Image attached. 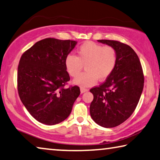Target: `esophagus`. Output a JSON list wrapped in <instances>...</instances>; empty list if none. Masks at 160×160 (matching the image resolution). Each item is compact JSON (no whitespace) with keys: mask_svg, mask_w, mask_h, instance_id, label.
I'll return each mask as SVG.
<instances>
[{"mask_svg":"<svg viewBox=\"0 0 160 160\" xmlns=\"http://www.w3.org/2000/svg\"><path fill=\"white\" fill-rule=\"evenodd\" d=\"M88 91V90L85 88H80V92L81 93H84V92Z\"/></svg>","mask_w":160,"mask_h":160,"instance_id":"esophagus-1","label":"esophagus"}]
</instances>
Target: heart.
I'll return each instance as SVG.
<instances>
[{
    "label": "heart",
    "instance_id": "heart-1",
    "mask_svg": "<svg viewBox=\"0 0 160 160\" xmlns=\"http://www.w3.org/2000/svg\"><path fill=\"white\" fill-rule=\"evenodd\" d=\"M117 63V53L111 46L85 42L77 49V57L68 54L65 59L67 72L72 78L79 75L85 65V71L73 82L80 87L93 85L98 79L105 80L113 72Z\"/></svg>",
    "mask_w": 160,
    "mask_h": 160
}]
</instances>
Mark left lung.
I'll return each mask as SVG.
<instances>
[{
    "label": "left lung",
    "mask_w": 160,
    "mask_h": 160,
    "mask_svg": "<svg viewBox=\"0 0 160 160\" xmlns=\"http://www.w3.org/2000/svg\"><path fill=\"white\" fill-rule=\"evenodd\" d=\"M98 42L116 49L117 63L103 84L90 89L93 100L90 113L98 125L112 128L124 122L134 111L144 88V75L139 57L132 47L113 40Z\"/></svg>",
    "instance_id": "8db88e82"
}]
</instances>
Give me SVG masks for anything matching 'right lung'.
Returning <instances> with one entry per match:
<instances>
[{
    "instance_id": "add662e5",
    "label": "right lung",
    "mask_w": 160,
    "mask_h": 160,
    "mask_svg": "<svg viewBox=\"0 0 160 160\" xmlns=\"http://www.w3.org/2000/svg\"><path fill=\"white\" fill-rule=\"evenodd\" d=\"M77 43L44 39L21 57L18 67L19 97L31 115L40 123L54 125L65 121L79 96V87L65 88L70 80L65 59Z\"/></svg>"
}]
</instances>
